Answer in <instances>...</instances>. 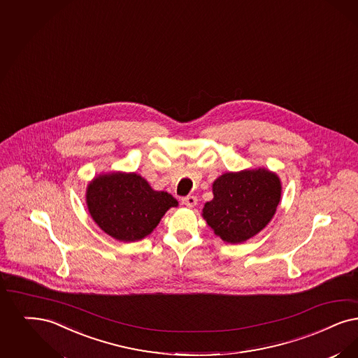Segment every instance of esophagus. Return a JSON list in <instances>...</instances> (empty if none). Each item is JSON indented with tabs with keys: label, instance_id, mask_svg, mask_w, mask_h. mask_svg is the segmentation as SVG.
I'll return each mask as SVG.
<instances>
[{
	"label": "esophagus",
	"instance_id": "34e87169",
	"mask_svg": "<svg viewBox=\"0 0 358 358\" xmlns=\"http://www.w3.org/2000/svg\"><path fill=\"white\" fill-rule=\"evenodd\" d=\"M182 203L187 206V208H194L196 205H197V197H194V196H187V197H184L182 199Z\"/></svg>",
	"mask_w": 358,
	"mask_h": 358
}]
</instances>
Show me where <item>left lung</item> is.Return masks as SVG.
I'll return each instance as SVG.
<instances>
[{
  "label": "left lung",
  "instance_id": "left-lung-1",
  "mask_svg": "<svg viewBox=\"0 0 358 358\" xmlns=\"http://www.w3.org/2000/svg\"><path fill=\"white\" fill-rule=\"evenodd\" d=\"M212 190L213 200L202 209L203 220L224 243H241L271 222L282 186L275 173L256 168L221 174Z\"/></svg>",
  "mask_w": 358,
  "mask_h": 358
}]
</instances>
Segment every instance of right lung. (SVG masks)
<instances>
[{
    "label": "right lung",
    "mask_w": 358,
    "mask_h": 358,
    "mask_svg": "<svg viewBox=\"0 0 358 358\" xmlns=\"http://www.w3.org/2000/svg\"><path fill=\"white\" fill-rule=\"evenodd\" d=\"M86 205L93 221L122 243L140 241L156 229L178 201L155 190L137 173H101L86 186Z\"/></svg>",
    "instance_id": "right-lung-1"
}]
</instances>
